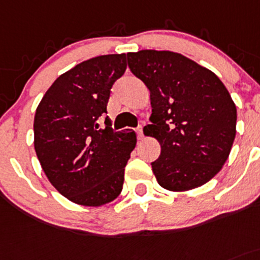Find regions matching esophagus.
Segmentation results:
<instances>
[{"label":"esophagus","mask_w":260,"mask_h":260,"mask_svg":"<svg viewBox=\"0 0 260 260\" xmlns=\"http://www.w3.org/2000/svg\"><path fill=\"white\" fill-rule=\"evenodd\" d=\"M137 137L138 140H142V138H144V128H142V125H140V127L137 128Z\"/></svg>","instance_id":"1"}]
</instances>
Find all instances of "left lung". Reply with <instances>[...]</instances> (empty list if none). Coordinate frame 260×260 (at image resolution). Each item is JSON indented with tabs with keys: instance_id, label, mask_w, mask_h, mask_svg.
I'll return each mask as SVG.
<instances>
[{
	"instance_id": "1",
	"label": "left lung",
	"mask_w": 260,
	"mask_h": 260,
	"mask_svg": "<svg viewBox=\"0 0 260 260\" xmlns=\"http://www.w3.org/2000/svg\"><path fill=\"white\" fill-rule=\"evenodd\" d=\"M128 67L150 91L151 124L157 140L152 172L166 190L188 191L209 182L229 159L236 136L237 110L212 70L172 51L128 52Z\"/></svg>"
}]
</instances>
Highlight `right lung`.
I'll return each instance as SVG.
<instances>
[{
  "label": "right lung",
  "instance_id": "1",
  "mask_svg": "<svg viewBox=\"0 0 260 260\" xmlns=\"http://www.w3.org/2000/svg\"><path fill=\"white\" fill-rule=\"evenodd\" d=\"M127 69L125 53L75 65L47 89L35 115V150L51 185L68 200L101 207L122 192L124 169L137 137L105 127L110 89Z\"/></svg>",
  "mask_w": 260,
  "mask_h": 260
}]
</instances>
